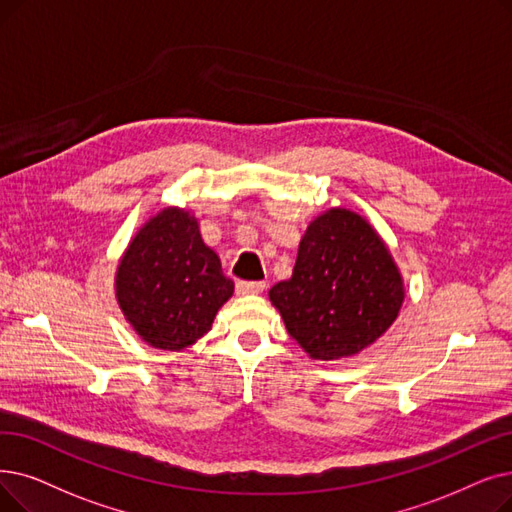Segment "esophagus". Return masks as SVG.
<instances>
[{"instance_id": "34e87169", "label": "esophagus", "mask_w": 512, "mask_h": 512, "mask_svg": "<svg viewBox=\"0 0 512 512\" xmlns=\"http://www.w3.org/2000/svg\"><path fill=\"white\" fill-rule=\"evenodd\" d=\"M263 288H265V282L261 280H240L236 284V291L240 295H255V293H261Z\"/></svg>"}]
</instances>
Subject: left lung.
<instances>
[{
  "mask_svg": "<svg viewBox=\"0 0 512 512\" xmlns=\"http://www.w3.org/2000/svg\"><path fill=\"white\" fill-rule=\"evenodd\" d=\"M291 335L314 360L360 353L393 324L404 284L366 219L330 209L299 242L293 276L270 288Z\"/></svg>",
  "mask_w": 512,
  "mask_h": 512,
  "instance_id": "left-lung-1",
  "label": "left lung"
}]
</instances>
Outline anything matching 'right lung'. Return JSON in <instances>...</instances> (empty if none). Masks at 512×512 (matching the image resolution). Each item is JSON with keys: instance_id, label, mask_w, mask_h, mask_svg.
I'll return each instance as SVG.
<instances>
[{"instance_id": "add662e5", "label": "right lung", "mask_w": 512, "mask_h": 512, "mask_svg": "<svg viewBox=\"0 0 512 512\" xmlns=\"http://www.w3.org/2000/svg\"><path fill=\"white\" fill-rule=\"evenodd\" d=\"M125 318L152 347L180 351L211 328L234 282L184 209H165L129 242L117 270Z\"/></svg>"}]
</instances>
